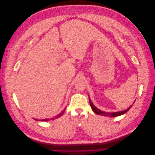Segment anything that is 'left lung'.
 <instances>
[{
    "label": "left lung",
    "instance_id": "8db88e82",
    "mask_svg": "<svg viewBox=\"0 0 155 155\" xmlns=\"http://www.w3.org/2000/svg\"><path fill=\"white\" fill-rule=\"evenodd\" d=\"M89 101H90V105H91V107L92 108V110L94 111V112H95L96 114H98V115H103V116H108V117H116V116H120V115H122L125 113H126L127 112L130 108L131 107L133 106V105L130 106L128 109H127L126 110H123V111H120V112H112V113H110V112H104L102 111L100 109H97V108L93 105V104L92 103L90 97H89Z\"/></svg>",
    "mask_w": 155,
    "mask_h": 155
}]
</instances>
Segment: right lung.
Listing matches in <instances>:
<instances>
[{
    "label": "right lung",
    "instance_id": "add662e5",
    "mask_svg": "<svg viewBox=\"0 0 155 155\" xmlns=\"http://www.w3.org/2000/svg\"><path fill=\"white\" fill-rule=\"evenodd\" d=\"M64 110H63V111H62L61 112L60 114H58V115H56L55 117H54V118H50V119H44V120H41V121H49V120H54V119H55V118H59L60 116H61L63 114V113H64ZM35 120H37L36 119H35Z\"/></svg>",
    "mask_w": 155,
    "mask_h": 155
}]
</instances>
